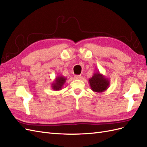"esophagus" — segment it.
Listing matches in <instances>:
<instances>
[{"instance_id":"1","label":"esophagus","mask_w":147,"mask_h":147,"mask_svg":"<svg viewBox=\"0 0 147 147\" xmlns=\"http://www.w3.org/2000/svg\"><path fill=\"white\" fill-rule=\"evenodd\" d=\"M75 79H76V80H81L82 78V76H80V75H76V76H74Z\"/></svg>"}]
</instances>
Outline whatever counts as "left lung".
<instances>
[{
    "label": "left lung",
    "instance_id": "1",
    "mask_svg": "<svg viewBox=\"0 0 147 147\" xmlns=\"http://www.w3.org/2000/svg\"><path fill=\"white\" fill-rule=\"evenodd\" d=\"M89 83L91 90L95 92H103L108 89L110 85L109 79L106 78L99 71L93 74L92 76L89 78Z\"/></svg>",
    "mask_w": 147,
    "mask_h": 147
}]
</instances>
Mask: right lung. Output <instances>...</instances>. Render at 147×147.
Listing matches in <instances>:
<instances>
[{"label": "right lung", "mask_w": 147, "mask_h": 147, "mask_svg": "<svg viewBox=\"0 0 147 147\" xmlns=\"http://www.w3.org/2000/svg\"><path fill=\"white\" fill-rule=\"evenodd\" d=\"M67 78L63 76H58L56 77L55 81L52 82L51 88L55 91H59L61 90L63 87V85L66 81Z\"/></svg>", "instance_id": "right-lung-1"}]
</instances>
